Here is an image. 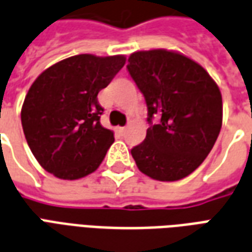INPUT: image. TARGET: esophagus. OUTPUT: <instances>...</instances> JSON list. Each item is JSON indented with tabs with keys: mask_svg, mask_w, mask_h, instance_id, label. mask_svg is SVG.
I'll return each instance as SVG.
<instances>
[{
	"mask_svg": "<svg viewBox=\"0 0 252 252\" xmlns=\"http://www.w3.org/2000/svg\"><path fill=\"white\" fill-rule=\"evenodd\" d=\"M119 131H121V133H125V131H126V127H119Z\"/></svg>",
	"mask_w": 252,
	"mask_h": 252,
	"instance_id": "1",
	"label": "esophagus"
}]
</instances>
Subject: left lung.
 Here are the masks:
<instances>
[{
	"label": "left lung",
	"mask_w": 252,
	"mask_h": 252,
	"mask_svg": "<svg viewBox=\"0 0 252 252\" xmlns=\"http://www.w3.org/2000/svg\"><path fill=\"white\" fill-rule=\"evenodd\" d=\"M126 68L148 106L146 138L131 149L135 164L154 180L184 179L201 165L220 133L218 84L200 64L165 49L134 52Z\"/></svg>",
	"instance_id": "1"
}]
</instances>
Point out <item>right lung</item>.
Instances as JSON below:
<instances>
[{
	"label": "right lung",
	"instance_id": "add662e5",
	"mask_svg": "<svg viewBox=\"0 0 252 252\" xmlns=\"http://www.w3.org/2000/svg\"><path fill=\"white\" fill-rule=\"evenodd\" d=\"M125 56L76 55L47 68L29 88L21 110L25 138L38 164L59 179L96 170L114 142L100 125L98 102L124 67Z\"/></svg>",
	"mask_w": 252,
	"mask_h": 252
}]
</instances>
